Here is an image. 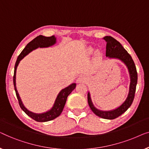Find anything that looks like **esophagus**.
Wrapping results in <instances>:
<instances>
[{
  "mask_svg": "<svg viewBox=\"0 0 149 149\" xmlns=\"http://www.w3.org/2000/svg\"><path fill=\"white\" fill-rule=\"evenodd\" d=\"M86 81H87L86 77L85 76H84V75H80V76H79L77 78L76 83H77V84L86 83Z\"/></svg>",
  "mask_w": 149,
  "mask_h": 149,
  "instance_id": "esophagus-1",
  "label": "esophagus"
}]
</instances>
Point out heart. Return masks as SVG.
I'll list each match as a JSON object with an SVG mask.
<instances>
[{"instance_id":"b5f03b06","label":"heart","mask_w":149,"mask_h":149,"mask_svg":"<svg viewBox=\"0 0 149 149\" xmlns=\"http://www.w3.org/2000/svg\"><path fill=\"white\" fill-rule=\"evenodd\" d=\"M86 51H87V54H89V55H91V54H92L94 53V51H95V49H94L93 47H90L88 48ZM95 56L96 58H99L101 56V53H100L99 51H96L95 53Z\"/></svg>"}]
</instances>
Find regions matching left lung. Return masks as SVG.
<instances>
[{"label":"left lung","instance_id":"left-lung-1","mask_svg":"<svg viewBox=\"0 0 149 149\" xmlns=\"http://www.w3.org/2000/svg\"><path fill=\"white\" fill-rule=\"evenodd\" d=\"M103 39L106 41V56L108 58H116V59L120 60L121 62L125 65L128 70L130 78V83L129 86V92L127 98L125 101L118 107L115 109L110 111H102L98 109L93 104L92 101L91 94L90 92L88 93V102L90 106V108L93 111L94 113L96 116L107 119H116L121 114L126 111L130 107L132 103L134 95L136 92V87L137 84L138 74L136 72V68L134 64V62L130 55V54L125 50L122 45L116 40V39L111 36H105Z\"/></svg>","mask_w":149,"mask_h":149}]
</instances>
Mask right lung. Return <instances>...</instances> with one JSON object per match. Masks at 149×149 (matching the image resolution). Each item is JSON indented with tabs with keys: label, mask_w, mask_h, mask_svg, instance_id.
I'll return each mask as SVG.
<instances>
[{
	"label": "right lung",
	"mask_w": 149,
	"mask_h": 149,
	"mask_svg": "<svg viewBox=\"0 0 149 149\" xmlns=\"http://www.w3.org/2000/svg\"><path fill=\"white\" fill-rule=\"evenodd\" d=\"M56 42V38L54 36H52L50 37H46L44 36L40 35L34 39L32 40L30 42H29L26 47L24 48L22 53L18 56L17 59L16 61L15 65V70H14V75H13V84L15 91L16 96L17 98L19 104L22 109L31 118L34 119L35 121H38V122H45V121H49L53 119H55L56 117H58L61 113L63 109L65 104L67 98L68 96L70 95V93L75 89L76 86V84L73 83L68 87L62 89L58 94L56 96L55 101L54 102L53 106L52 107L51 109L47 111L45 113H35L30 111H29L24 104H23L22 100L21 99L19 95L17 90L16 87V71L17 68L20 61L23 59L27 54H28L30 52H32L33 50L38 49V48H47L51 46L54 45Z\"/></svg>",
	"instance_id": "1"
}]
</instances>
